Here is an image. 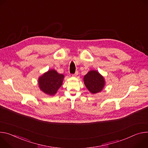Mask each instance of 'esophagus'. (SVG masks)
Segmentation results:
<instances>
[{
	"mask_svg": "<svg viewBox=\"0 0 148 148\" xmlns=\"http://www.w3.org/2000/svg\"><path fill=\"white\" fill-rule=\"evenodd\" d=\"M77 75H78V71H76L74 74H73V75H72V76H75V77H76V76H77Z\"/></svg>",
	"mask_w": 148,
	"mask_h": 148,
	"instance_id": "obj_1",
	"label": "esophagus"
}]
</instances>
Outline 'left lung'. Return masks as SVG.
Returning a JSON list of instances; mask_svg holds the SVG:
<instances>
[{"label": "left lung", "mask_w": 148, "mask_h": 148, "mask_svg": "<svg viewBox=\"0 0 148 148\" xmlns=\"http://www.w3.org/2000/svg\"><path fill=\"white\" fill-rule=\"evenodd\" d=\"M84 80L86 87L92 93L101 92L104 87L103 77L95 71H89L84 76Z\"/></svg>", "instance_id": "left-lung-1"}]
</instances>
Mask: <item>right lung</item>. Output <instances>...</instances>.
Returning <instances> with one entry per match:
<instances>
[{
  "label": "right lung",
  "instance_id": "add662e5",
  "mask_svg": "<svg viewBox=\"0 0 148 148\" xmlns=\"http://www.w3.org/2000/svg\"><path fill=\"white\" fill-rule=\"evenodd\" d=\"M64 76L55 70H50L39 79L40 89L45 93L53 95L62 86Z\"/></svg>",
  "mask_w": 148,
  "mask_h": 148
}]
</instances>
